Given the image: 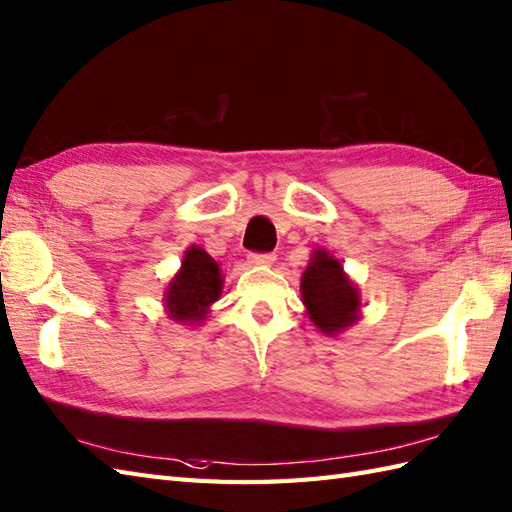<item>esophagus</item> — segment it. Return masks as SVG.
Masks as SVG:
<instances>
[{
    "label": "esophagus",
    "mask_w": 512,
    "mask_h": 512,
    "mask_svg": "<svg viewBox=\"0 0 512 512\" xmlns=\"http://www.w3.org/2000/svg\"><path fill=\"white\" fill-rule=\"evenodd\" d=\"M275 253H251L248 255V264L251 266H272L275 264Z\"/></svg>",
    "instance_id": "esophagus-1"
}]
</instances>
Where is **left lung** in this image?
<instances>
[{
	"label": "left lung",
	"instance_id": "left-lung-1",
	"mask_svg": "<svg viewBox=\"0 0 512 512\" xmlns=\"http://www.w3.org/2000/svg\"><path fill=\"white\" fill-rule=\"evenodd\" d=\"M301 296L307 316L327 336H336L360 318V292L340 261L323 248L312 253L301 277Z\"/></svg>",
	"mask_w": 512,
	"mask_h": 512
}]
</instances>
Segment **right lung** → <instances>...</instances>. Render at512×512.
<instances>
[{
    "instance_id": "right-lung-1",
    "label": "right lung",
    "mask_w": 512,
    "mask_h": 512,
    "mask_svg": "<svg viewBox=\"0 0 512 512\" xmlns=\"http://www.w3.org/2000/svg\"><path fill=\"white\" fill-rule=\"evenodd\" d=\"M222 283L218 261L200 246H189L181 270L165 290V310L176 323L200 325L207 318L209 307L220 299Z\"/></svg>"
}]
</instances>
